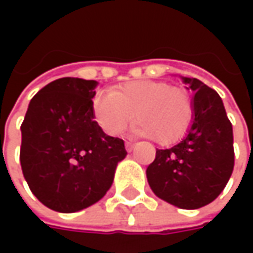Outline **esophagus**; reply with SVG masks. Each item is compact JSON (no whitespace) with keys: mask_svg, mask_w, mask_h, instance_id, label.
I'll list each match as a JSON object with an SVG mask.
<instances>
[{"mask_svg":"<svg viewBox=\"0 0 253 253\" xmlns=\"http://www.w3.org/2000/svg\"><path fill=\"white\" fill-rule=\"evenodd\" d=\"M133 148H135V145H133L132 142H126V143H125V149L128 152L133 151Z\"/></svg>","mask_w":253,"mask_h":253,"instance_id":"34e87169","label":"esophagus"}]
</instances>
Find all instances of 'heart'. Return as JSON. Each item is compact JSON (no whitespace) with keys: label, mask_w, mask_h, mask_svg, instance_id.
I'll list each match as a JSON object with an SVG mask.
<instances>
[{"label":"heart","mask_w":253,"mask_h":253,"mask_svg":"<svg viewBox=\"0 0 253 253\" xmlns=\"http://www.w3.org/2000/svg\"><path fill=\"white\" fill-rule=\"evenodd\" d=\"M97 124L110 136L124 132L135 118V132L155 136L161 145L177 141L191 121L193 107L183 90L165 82L135 80L111 92L97 94L92 100Z\"/></svg>","instance_id":"1"}]
</instances>
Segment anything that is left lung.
<instances>
[{"mask_svg": "<svg viewBox=\"0 0 253 253\" xmlns=\"http://www.w3.org/2000/svg\"><path fill=\"white\" fill-rule=\"evenodd\" d=\"M193 97V121L186 136L158 149L146 169L152 191L179 209L210 204L227 186L234 170V135L218 92L197 79L181 77Z\"/></svg>", "mask_w": 253, "mask_h": 253, "instance_id": "8db88e82", "label": "left lung"}]
</instances>
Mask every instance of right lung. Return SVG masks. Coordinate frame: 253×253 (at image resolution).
I'll return each instance as SVG.
<instances>
[{
  "mask_svg": "<svg viewBox=\"0 0 253 253\" xmlns=\"http://www.w3.org/2000/svg\"><path fill=\"white\" fill-rule=\"evenodd\" d=\"M95 80L57 79L29 102L21 125V166L31 191L47 209L76 212L110 190L124 141L94 121Z\"/></svg>",
  "mask_w": 253,
  "mask_h": 253,
  "instance_id": "1",
  "label": "right lung"
}]
</instances>
